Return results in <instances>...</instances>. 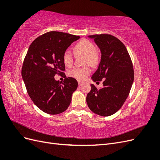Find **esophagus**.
<instances>
[{
    "instance_id": "obj_1",
    "label": "esophagus",
    "mask_w": 160,
    "mask_h": 160,
    "mask_svg": "<svg viewBox=\"0 0 160 160\" xmlns=\"http://www.w3.org/2000/svg\"><path fill=\"white\" fill-rule=\"evenodd\" d=\"M83 83H84V82L81 81H78V84H79V85H82Z\"/></svg>"
}]
</instances>
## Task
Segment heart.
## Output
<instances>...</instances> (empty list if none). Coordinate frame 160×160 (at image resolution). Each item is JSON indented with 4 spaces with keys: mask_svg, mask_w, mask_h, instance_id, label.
<instances>
[{
    "mask_svg": "<svg viewBox=\"0 0 160 160\" xmlns=\"http://www.w3.org/2000/svg\"><path fill=\"white\" fill-rule=\"evenodd\" d=\"M75 55H84L85 65L89 64L93 67H95L99 64V55L95 50V47L93 42L89 40L82 39L74 46ZM62 61L67 67H71L73 62V57L69 50H66L62 55ZM91 72L88 67H77L69 71V75L77 79H85Z\"/></svg>",
    "mask_w": 160,
    "mask_h": 160,
    "instance_id": "b5f03b06",
    "label": "heart"
}]
</instances>
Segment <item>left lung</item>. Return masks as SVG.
Returning <instances> with one entry per match:
<instances>
[{"label":"left lung","mask_w":160,"mask_h":160,"mask_svg":"<svg viewBox=\"0 0 160 160\" xmlns=\"http://www.w3.org/2000/svg\"><path fill=\"white\" fill-rule=\"evenodd\" d=\"M88 37L101 51V61L91 79L103 82L99 89L91 84L86 101L94 113L110 116L122 108L129 95L134 80L132 62L126 47L116 37L107 34Z\"/></svg>","instance_id":"1"}]
</instances>
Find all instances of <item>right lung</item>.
<instances>
[{
	"label": "right lung",
	"mask_w": 160,
	"mask_h": 160,
	"mask_svg": "<svg viewBox=\"0 0 160 160\" xmlns=\"http://www.w3.org/2000/svg\"><path fill=\"white\" fill-rule=\"evenodd\" d=\"M79 38L71 34L51 31L37 38L28 48L22 78L31 100L43 112L59 114L71 103L72 95L78 87L77 80L66 77L61 83L54 77L64 72L63 53Z\"/></svg>",
	"instance_id": "add662e5"
}]
</instances>
